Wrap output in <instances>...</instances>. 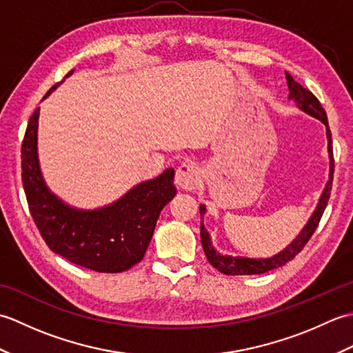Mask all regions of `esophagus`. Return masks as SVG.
<instances>
[{"label": "esophagus", "instance_id": "obj_1", "mask_svg": "<svg viewBox=\"0 0 353 353\" xmlns=\"http://www.w3.org/2000/svg\"><path fill=\"white\" fill-rule=\"evenodd\" d=\"M200 183V170L192 163H182L176 171V185L181 190H196Z\"/></svg>", "mask_w": 353, "mask_h": 353}]
</instances>
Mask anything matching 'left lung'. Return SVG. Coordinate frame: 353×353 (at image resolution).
Here are the masks:
<instances>
[{
  "label": "left lung",
  "mask_w": 353,
  "mask_h": 353,
  "mask_svg": "<svg viewBox=\"0 0 353 353\" xmlns=\"http://www.w3.org/2000/svg\"><path fill=\"white\" fill-rule=\"evenodd\" d=\"M285 77H287V85H288V99L296 103V106L303 110L305 114H308L312 118L320 119L321 123L326 127V138H327V154H329V181L326 182V186L321 196L319 199V203L314 209L312 215L310 216V220L306 221L303 229L301 230L292 241L285 247L283 250L279 253L273 254L270 258H247V256H230V254H223L219 250H215V247L212 245L211 241V235L209 232L205 229L203 224V215L206 214V206L200 205V215H201V223H200V238H201V245H203V250L206 258L214 268L219 270L223 274H229V276H236V274H261V273H267L270 270L279 268L282 265L287 264L288 261H291L296 254L301 252L305 244L310 241V238L312 236L314 230L317 229L319 221L323 215L329 196H331V190H332V179H334V153H332V134L331 130H329V124H327V117L325 109L321 108L320 101L316 99V95L310 92L308 89H305L302 85H299L297 81L292 79L291 74L285 72Z\"/></svg>",
  "instance_id": "8db88e82"
}]
</instances>
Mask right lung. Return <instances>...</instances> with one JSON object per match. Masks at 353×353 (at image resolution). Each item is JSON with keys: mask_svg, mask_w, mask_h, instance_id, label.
Returning a JSON list of instances; mask_svg holds the SVG:
<instances>
[{"mask_svg": "<svg viewBox=\"0 0 353 353\" xmlns=\"http://www.w3.org/2000/svg\"><path fill=\"white\" fill-rule=\"evenodd\" d=\"M61 83L52 86L42 100ZM37 125L39 108L30 118L22 141L21 168L30 214L43 241L72 264L94 272L121 273L138 264L152 241L161 211L177 192L172 185L174 170L167 168L157 177L134 185L106 206H71L45 183L37 156Z\"/></svg>", "mask_w": 353, "mask_h": 353, "instance_id": "add662e5", "label": "right lung"}]
</instances>
